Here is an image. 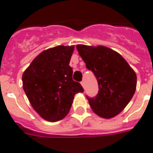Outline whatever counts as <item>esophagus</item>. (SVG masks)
<instances>
[{
	"mask_svg": "<svg viewBox=\"0 0 153 153\" xmlns=\"http://www.w3.org/2000/svg\"><path fill=\"white\" fill-rule=\"evenodd\" d=\"M80 84H81V85L83 86V88H84V87H85V82H84V80H82V81L80 82Z\"/></svg>",
	"mask_w": 153,
	"mask_h": 153,
	"instance_id": "obj_1",
	"label": "esophagus"
}]
</instances>
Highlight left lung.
I'll return each instance as SVG.
<instances>
[{
	"label": "left lung",
	"mask_w": 153,
	"mask_h": 153,
	"mask_svg": "<svg viewBox=\"0 0 153 153\" xmlns=\"http://www.w3.org/2000/svg\"><path fill=\"white\" fill-rule=\"evenodd\" d=\"M86 68L96 76L99 92L87 96L92 111L102 118H111L120 113L134 96L137 75L122 55L106 46H76Z\"/></svg>",
	"instance_id": "8db88e82"
}]
</instances>
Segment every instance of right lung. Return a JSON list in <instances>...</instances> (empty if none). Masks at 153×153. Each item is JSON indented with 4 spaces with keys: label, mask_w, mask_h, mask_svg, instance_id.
Listing matches in <instances>:
<instances>
[{
    "label": "right lung",
    "mask_w": 153,
    "mask_h": 153,
    "mask_svg": "<svg viewBox=\"0 0 153 153\" xmlns=\"http://www.w3.org/2000/svg\"><path fill=\"white\" fill-rule=\"evenodd\" d=\"M74 46H57L42 51L22 76L23 88L36 112L49 122L62 120L69 114L75 94L83 92L73 80L69 66Z\"/></svg>",
    "instance_id": "1"
}]
</instances>
